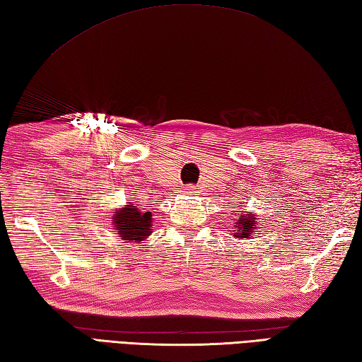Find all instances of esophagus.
Here are the masks:
<instances>
[{
  "instance_id": "obj_1",
  "label": "esophagus",
  "mask_w": 362,
  "mask_h": 362,
  "mask_svg": "<svg viewBox=\"0 0 362 362\" xmlns=\"http://www.w3.org/2000/svg\"><path fill=\"white\" fill-rule=\"evenodd\" d=\"M193 189H194V187H187L185 193H193Z\"/></svg>"
}]
</instances>
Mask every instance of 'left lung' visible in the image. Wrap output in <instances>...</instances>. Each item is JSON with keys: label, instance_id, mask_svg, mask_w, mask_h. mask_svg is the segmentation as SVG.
Wrapping results in <instances>:
<instances>
[{"label": "left lung", "instance_id": "obj_1", "mask_svg": "<svg viewBox=\"0 0 362 362\" xmlns=\"http://www.w3.org/2000/svg\"><path fill=\"white\" fill-rule=\"evenodd\" d=\"M255 218L253 214H249V216H244V214H240L238 216V224H236V238H250L252 232H255Z\"/></svg>", "mask_w": 362, "mask_h": 362}]
</instances>
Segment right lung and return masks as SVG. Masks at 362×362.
I'll return each mask as SVG.
<instances>
[{
    "label": "right lung",
    "mask_w": 362,
    "mask_h": 362,
    "mask_svg": "<svg viewBox=\"0 0 362 362\" xmlns=\"http://www.w3.org/2000/svg\"><path fill=\"white\" fill-rule=\"evenodd\" d=\"M151 211H140L134 205H127V209L115 211L113 224L118 230L121 240L124 241H141L151 233Z\"/></svg>",
    "instance_id": "1"
}]
</instances>
